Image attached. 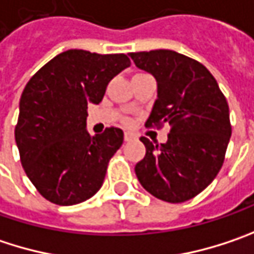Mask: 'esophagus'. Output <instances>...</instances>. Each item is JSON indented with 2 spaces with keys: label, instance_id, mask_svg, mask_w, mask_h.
Returning <instances> with one entry per match:
<instances>
[{
  "label": "esophagus",
  "instance_id": "obj_1",
  "mask_svg": "<svg viewBox=\"0 0 254 254\" xmlns=\"http://www.w3.org/2000/svg\"><path fill=\"white\" fill-rule=\"evenodd\" d=\"M134 138H136V137L133 136L131 133H126V134H124V141H133Z\"/></svg>",
  "mask_w": 254,
  "mask_h": 254
}]
</instances>
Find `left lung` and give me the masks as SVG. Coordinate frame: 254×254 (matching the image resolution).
Here are the masks:
<instances>
[{
	"label": "left lung",
	"instance_id": "8db88e82",
	"mask_svg": "<svg viewBox=\"0 0 254 254\" xmlns=\"http://www.w3.org/2000/svg\"><path fill=\"white\" fill-rule=\"evenodd\" d=\"M138 69L153 75L157 100L146 127H169L168 141L140 140L146 156L134 168L138 182L166 202H185L220 172L231 136L226 97L209 70L173 50L130 53Z\"/></svg>",
	"mask_w": 254,
	"mask_h": 254
}]
</instances>
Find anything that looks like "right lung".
Wrapping results in <instances>:
<instances>
[{
  "instance_id": "right-lung-1",
  "label": "right lung",
  "mask_w": 254,
  "mask_h": 254,
  "mask_svg": "<svg viewBox=\"0 0 254 254\" xmlns=\"http://www.w3.org/2000/svg\"><path fill=\"white\" fill-rule=\"evenodd\" d=\"M128 66L124 53L70 49L47 62L26 85L15 143L28 179L47 201L75 205L102 187L124 134L111 127L91 136L88 105L100 104L108 82Z\"/></svg>"
}]
</instances>
